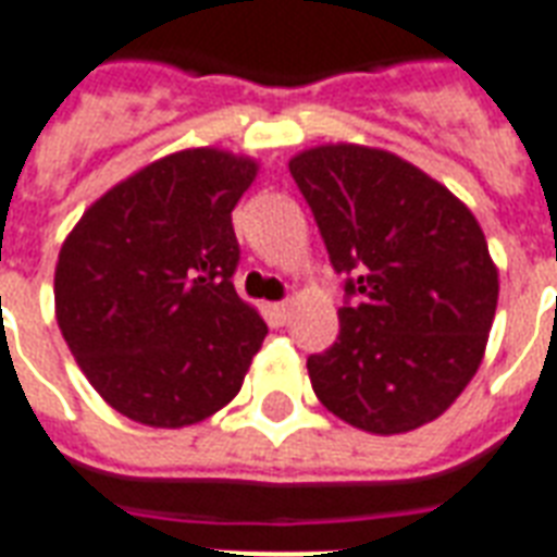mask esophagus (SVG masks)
<instances>
[{
	"instance_id": "34e87169",
	"label": "esophagus",
	"mask_w": 557,
	"mask_h": 557,
	"mask_svg": "<svg viewBox=\"0 0 557 557\" xmlns=\"http://www.w3.org/2000/svg\"><path fill=\"white\" fill-rule=\"evenodd\" d=\"M289 312H292L289 300H277V304H271V319H274V324H286V321H289Z\"/></svg>"
}]
</instances>
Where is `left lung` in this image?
Listing matches in <instances>:
<instances>
[{"instance_id":"obj_1","label":"left lung","mask_w":557,"mask_h":557,"mask_svg":"<svg viewBox=\"0 0 557 557\" xmlns=\"http://www.w3.org/2000/svg\"><path fill=\"white\" fill-rule=\"evenodd\" d=\"M342 274L339 336L310 354L312 389L372 434L448 410L478 372L498 274L475 215L393 152L336 144L289 162Z\"/></svg>"}]
</instances>
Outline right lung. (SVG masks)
<instances>
[{
  "label": "right lung",
  "mask_w": 557,
  "mask_h": 557,
  "mask_svg": "<svg viewBox=\"0 0 557 557\" xmlns=\"http://www.w3.org/2000/svg\"><path fill=\"white\" fill-rule=\"evenodd\" d=\"M257 162L183 150L102 195L55 268V315L90 386L150 428L195 425L233 401L265 339L236 295L233 209Z\"/></svg>",
  "instance_id": "right-lung-1"
}]
</instances>
